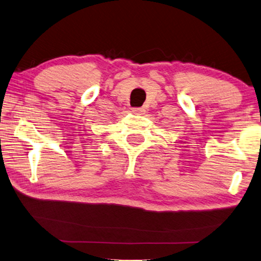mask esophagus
Instances as JSON below:
<instances>
[{
	"label": "esophagus",
	"instance_id": "34e87169",
	"mask_svg": "<svg viewBox=\"0 0 261 261\" xmlns=\"http://www.w3.org/2000/svg\"><path fill=\"white\" fill-rule=\"evenodd\" d=\"M132 112L135 113V114H143L144 109L143 108H133V109H132Z\"/></svg>",
	"mask_w": 261,
	"mask_h": 261
}]
</instances>
